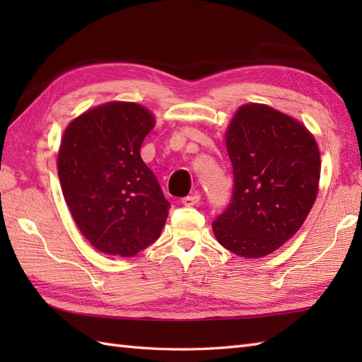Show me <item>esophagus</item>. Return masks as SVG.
<instances>
[{
  "instance_id": "obj_1",
  "label": "esophagus",
  "mask_w": 362,
  "mask_h": 362,
  "mask_svg": "<svg viewBox=\"0 0 362 362\" xmlns=\"http://www.w3.org/2000/svg\"><path fill=\"white\" fill-rule=\"evenodd\" d=\"M199 202H201V194H199L197 191H194L193 194L187 196V197L182 201V204L185 205V206H194V205H197Z\"/></svg>"
}]
</instances>
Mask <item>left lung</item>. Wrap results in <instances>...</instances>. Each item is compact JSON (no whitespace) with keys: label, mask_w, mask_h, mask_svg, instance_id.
Masks as SVG:
<instances>
[{"label":"left lung","mask_w":362,"mask_h":362,"mask_svg":"<svg viewBox=\"0 0 362 362\" xmlns=\"http://www.w3.org/2000/svg\"><path fill=\"white\" fill-rule=\"evenodd\" d=\"M226 146L233 197L213 233L238 257L263 258L298 232L316 202L319 146L298 119L258 103L238 107Z\"/></svg>","instance_id":"obj_1"}]
</instances>
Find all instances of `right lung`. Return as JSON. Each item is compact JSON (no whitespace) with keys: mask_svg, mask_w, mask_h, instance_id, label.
Masks as SVG:
<instances>
[{"mask_svg":"<svg viewBox=\"0 0 362 362\" xmlns=\"http://www.w3.org/2000/svg\"><path fill=\"white\" fill-rule=\"evenodd\" d=\"M153 126L146 107L112 101L65 127L57 152L60 187L81 233L105 255L132 258L165 227L169 202L140 156Z\"/></svg>","mask_w":362,"mask_h":362,"instance_id":"1","label":"right lung"}]
</instances>
